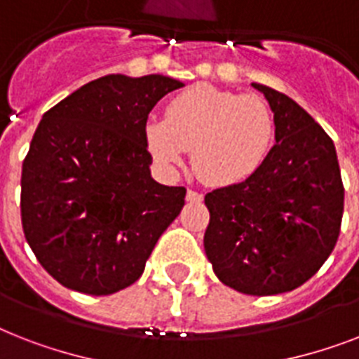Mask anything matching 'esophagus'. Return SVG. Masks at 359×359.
Wrapping results in <instances>:
<instances>
[{
  "label": "esophagus",
  "mask_w": 359,
  "mask_h": 359,
  "mask_svg": "<svg viewBox=\"0 0 359 359\" xmlns=\"http://www.w3.org/2000/svg\"><path fill=\"white\" fill-rule=\"evenodd\" d=\"M186 199H188L190 203H199L203 199V196L196 190H188V194H186Z\"/></svg>",
  "instance_id": "1"
}]
</instances>
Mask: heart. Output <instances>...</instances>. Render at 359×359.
Here are the masks:
<instances>
[{"instance_id": "b5f03b06", "label": "heart", "mask_w": 359, "mask_h": 359, "mask_svg": "<svg viewBox=\"0 0 359 359\" xmlns=\"http://www.w3.org/2000/svg\"><path fill=\"white\" fill-rule=\"evenodd\" d=\"M145 145L165 168L191 151L197 175L212 186H235L264 165L276 137L270 106L257 95H238L199 83L168 104L165 121L149 119Z\"/></svg>"}]
</instances>
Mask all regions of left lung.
Listing matches in <instances>:
<instances>
[{
	"label": "left lung",
	"mask_w": 359,
	"mask_h": 359,
	"mask_svg": "<svg viewBox=\"0 0 359 359\" xmlns=\"http://www.w3.org/2000/svg\"><path fill=\"white\" fill-rule=\"evenodd\" d=\"M276 119V145L251 179L205 196V253L231 289L255 296L298 289L339 238L345 188L332 137L306 109L253 83Z\"/></svg>",
	"instance_id": "8db88e82"
}]
</instances>
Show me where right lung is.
<instances>
[{
	"label": "right lung",
	"instance_id": "add662e5",
	"mask_svg": "<svg viewBox=\"0 0 359 359\" xmlns=\"http://www.w3.org/2000/svg\"><path fill=\"white\" fill-rule=\"evenodd\" d=\"M184 83L109 74L42 115L22 163L27 244L53 279L106 296L140 279L158 238L184 207V186L158 184L147 119Z\"/></svg>",
	"mask_w": 359,
	"mask_h": 359
}]
</instances>
